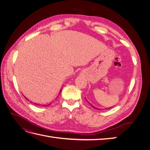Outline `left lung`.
Returning <instances> with one entry per match:
<instances>
[{
	"label": "left lung",
	"mask_w": 150,
	"mask_h": 150,
	"mask_svg": "<svg viewBox=\"0 0 150 150\" xmlns=\"http://www.w3.org/2000/svg\"><path fill=\"white\" fill-rule=\"evenodd\" d=\"M85 99H86V98H85ZM89 103V102H88ZM90 104V103H89ZM91 104V106L93 108H94V109H96V110H100V109H99V108H96V107H95V106H94L93 105H92V104ZM112 108V107H110V108H108V109H109V108Z\"/></svg>",
	"instance_id": "8db88e82"
}]
</instances>
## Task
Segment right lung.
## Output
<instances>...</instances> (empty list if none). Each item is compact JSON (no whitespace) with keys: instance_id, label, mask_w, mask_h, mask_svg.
Segmentation results:
<instances>
[{"instance_id":"right-lung-1","label":"right lung","mask_w":150,"mask_h":150,"mask_svg":"<svg viewBox=\"0 0 150 150\" xmlns=\"http://www.w3.org/2000/svg\"><path fill=\"white\" fill-rule=\"evenodd\" d=\"M61 91H62V90L61 89V90H60V92H59V94H60V93H61ZM25 99H27V100H28V101H29V100H28V99H27L26 98H25ZM30 102L32 103V101H30ZM51 104V103H49V104H46V106H49V105H50V104ZM37 105H39V104H37Z\"/></svg>"}]
</instances>
